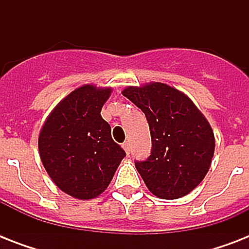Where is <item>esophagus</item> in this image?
<instances>
[{"label": "esophagus", "mask_w": 249, "mask_h": 249, "mask_svg": "<svg viewBox=\"0 0 249 249\" xmlns=\"http://www.w3.org/2000/svg\"><path fill=\"white\" fill-rule=\"evenodd\" d=\"M123 148H124L125 152H126V154H128V155H129V152H130V143H129L128 141L123 143Z\"/></svg>", "instance_id": "obj_1"}]
</instances>
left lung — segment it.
<instances>
[{
  "label": "left lung",
  "instance_id": "8db88e82",
  "mask_svg": "<svg viewBox=\"0 0 249 249\" xmlns=\"http://www.w3.org/2000/svg\"><path fill=\"white\" fill-rule=\"evenodd\" d=\"M123 95L142 109L151 133V155L136 168L154 195L178 199L196 187L209 170L214 134L189 97L161 83L129 86Z\"/></svg>",
  "mask_w": 249,
  "mask_h": 249
}]
</instances>
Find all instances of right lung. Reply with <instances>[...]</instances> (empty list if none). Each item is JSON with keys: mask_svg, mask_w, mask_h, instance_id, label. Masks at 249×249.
Listing matches in <instances>:
<instances>
[{"mask_svg": "<svg viewBox=\"0 0 249 249\" xmlns=\"http://www.w3.org/2000/svg\"><path fill=\"white\" fill-rule=\"evenodd\" d=\"M109 94V88L93 85L73 90L41 129V161L54 183L76 199H93L103 193L126 155L101 116Z\"/></svg>", "mask_w": 249, "mask_h": 249, "instance_id": "right-lung-1", "label": "right lung"}]
</instances>
